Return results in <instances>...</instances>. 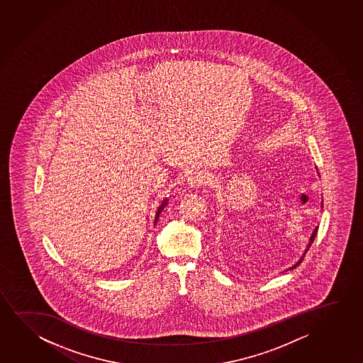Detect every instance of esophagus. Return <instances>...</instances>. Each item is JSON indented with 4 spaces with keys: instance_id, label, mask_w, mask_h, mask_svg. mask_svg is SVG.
<instances>
[{
    "instance_id": "1",
    "label": "esophagus",
    "mask_w": 363,
    "mask_h": 363,
    "mask_svg": "<svg viewBox=\"0 0 363 363\" xmlns=\"http://www.w3.org/2000/svg\"><path fill=\"white\" fill-rule=\"evenodd\" d=\"M208 182V177L206 176V174H203V172H199V171H196L194 174H189V184H191L192 187H199V186H203V184H206Z\"/></svg>"
}]
</instances>
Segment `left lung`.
I'll return each mask as SVG.
<instances>
[{
    "mask_svg": "<svg viewBox=\"0 0 363 363\" xmlns=\"http://www.w3.org/2000/svg\"><path fill=\"white\" fill-rule=\"evenodd\" d=\"M321 206H323V203H321ZM316 233H318V226H316L315 229H314V231H313V234H311V241H309V245H308V247H306V252H304V255L301 256V259L298 261L297 264H294L293 267H291V269H296L297 266H299V264H301V261H303V259H304V256H306V251L309 250V247H311V242H313V241H314V239H315Z\"/></svg>",
    "mask_w": 363,
    "mask_h": 363,
    "instance_id": "8db88e82",
    "label": "left lung"
}]
</instances>
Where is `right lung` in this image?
Returning a JSON list of instances; mask_svg holds the SVG:
<instances>
[{
	"instance_id": "right-lung-1",
	"label": "right lung",
	"mask_w": 363,
	"mask_h": 363,
	"mask_svg": "<svg viewBox=\"0 0 363 363\" xmlns=\"http://www.w3.org/2000/svg\"><path fill=\"white\" fill-rule=\"evenodd\" d=\"M166 202H167V199H165V202L161 204V207L159 208V211H157V213H156L155 223L157 221V219H159V214H160L161 211H162V208L165 207Z\"/></svg>"
}]
</instances>
